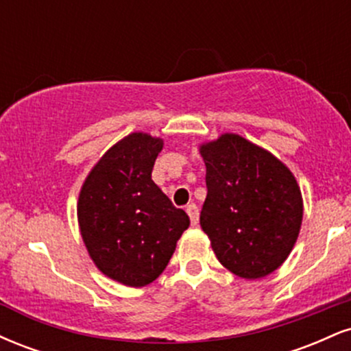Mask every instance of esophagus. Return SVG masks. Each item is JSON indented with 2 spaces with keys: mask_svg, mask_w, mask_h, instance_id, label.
Listing matches in <instances>:
<instances>
[{
  "mask_svg": "<svg viewBox=\"0 0 351 351\" xmlns=\"http://www.w3.org/2000/svg\"><path fill=\"white\" fill-rule=\"evenodd\" d=\"M186 213H188L189 219H191V224H193V226H196V224H198V219H199V211H198V206H196L195 203L188 204V206H186Z\"/></svg>",
  "mask_w": 351,
  "mask_h": 351,
  "instance_id": "34e87169",
  "label": "esophagus"
}]
</instances>
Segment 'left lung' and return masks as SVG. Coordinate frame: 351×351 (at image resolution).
Masks as SVG:
<instances>
[{
    "label": "left lung",
    "mask_w": 351,
    "mask_h": 351,
    "mask_svg": "<svg viewBox=\"0 0 351 351\" xmlns=\"http://www.w3.org/2000/svg\"><path fill=\"white\" fill-rule=\"evenodd\" d=\"M208 195L199 215L217 261L243 279L279 269L299 237L304 201L277 156L236 134L199 145Z\"/></svg>",
    "instance_id": "1"
}]
</instances>
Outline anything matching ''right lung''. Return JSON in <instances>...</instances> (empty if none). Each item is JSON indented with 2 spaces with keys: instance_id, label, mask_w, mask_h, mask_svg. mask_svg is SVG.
I'll list each match as a JSON object with an SVG mask.
<instances>
[{
  "instance_id": "add662e5",
  "label": "right lung",
  "mask_w": 351,
  "mask_h": 351,
  "mask_svg": "<svg viewBox=\"0 0 351 351\" xmlns=\"http://www.w3.org/2000/svg\"><path fill=\"white\" fill-rule=\"evenodd\" d=\"M162 150L158 136H123L94 165L79 193L77 221L88 256L104 276L128 287L155 280L189 226L186 213L152 180Z\"/></svg>"
}]
</instances>
